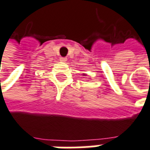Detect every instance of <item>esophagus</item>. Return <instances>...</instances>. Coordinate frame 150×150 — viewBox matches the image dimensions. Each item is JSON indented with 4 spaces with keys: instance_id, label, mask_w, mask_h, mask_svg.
<instances>
[{
    "instance_id": "34e87169",
    "label": "esophagus",
    "mask_w": 150,
    "mask_h": 150,
    "mask_svg": "<svg viewBox=\"0 0 150 150\" xmlns=\"http://www.w3.org/2000/svg\"><path fill=\"white\" fill-rule=\"evenodd\" d=\"M67 57H60L61 62H67Z\"/></svg>"
}]
</instances>
